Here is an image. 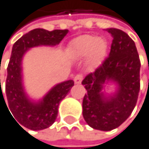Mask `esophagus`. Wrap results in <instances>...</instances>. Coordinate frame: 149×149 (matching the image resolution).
<instances>
[{"label": "esophagus", "instance_id": "1", "mask_svg": "<svg viewBox=\"0 0 149 149\" xmlns=\"http://www.w3.org/2000/svg\"><path fill=\"white\" fill-rule=\"evenodd\" d=\"M83 79V75L82 74H77V75L74 77V82H75L76 84H79L80 82Z\"/></svg>", "mask_w": 149, "mask_h": 149}]
</instances>
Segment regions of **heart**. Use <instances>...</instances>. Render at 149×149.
Here are the masks:
<instances>
[{"mask_svg": "<svg viewBox=\"0 0 149 149\" xmlns=\"http://www.w3.org/2000/svg\"><path fill=\"white\" fill-rule=\"evenodd\" d=\"M107 42L94 35H81L74 39L69 46L70 55L76 58H81L89 55L92 63H100L107 53Z\"/></svg>", "mask_w": 149, "mask_h": 149, "instance_id": "b5f03b06", "label": "heart"}]
</instances>
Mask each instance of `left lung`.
I'll return each mask as SVG.
<instances>
[{"mask_svg":"<svg viewBox=\"0 0 149 149\" xmlns=\"http://www.w3.org/2000/svg\"><path fill=\"white\" fill-rule=\"evenodd\" d=\"M107 31L113 37L109 55L82 80L87 89L82 102L83 118L88 126L102 131L117 128L130 116L140 88V60L134 40L121 30ZM109 80L119 88L114 95L106 98L102 89Z\"/></svg>","mask_w":149,"mask_h":149,"instance_id":"obj_1","label":"left lung"}]
</instances>
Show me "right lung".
I'll use <instances>...</instances> for the list:
<instances>
[{
	"label": "right lung",
	"mask_w": 149,
	"mask_h": 149,
	"mask_svg": "<svg viewBox=\"0 0 149 149\" xmlns=\"http://www.w3.org/2000/svg\"><path fill=\"white\" fill-rule=\"evenodd\" d=\"M68 32V30H53L49 31L44 29H34L24 34L13 44L7 68L5 82L6 97L4 100L1 89L0 103L1 100L6 105L5 101H7L9 106L7 109L9 107V112L10 111L13 114L10 116H13V118L14 120L16 119V122L26 128L41 130L52 126L57 118L58 105L70 91L74 85V81L70 79L56 85L40 102L33 103L24 93L22 83V57L30 48L40 45L54 46L58 44Z\"/></svg>",
	"instance_id": "right-lung-1"
}]
</instances>
